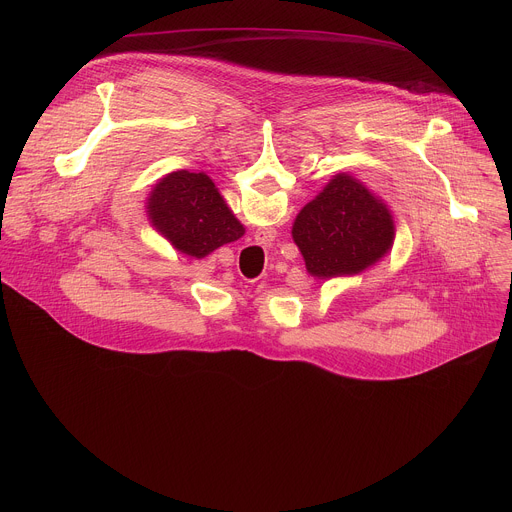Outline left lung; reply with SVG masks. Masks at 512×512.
Wrapping results in <instances>:
<instances>
[{
    "label": "left lung",
    "instance_id": "1",
    "mask_svg": "<svg viewBox=\"0 0 512 512\" xmlns=\"http://www.w3.org/2000/svg\"><path fill=\"white\" fill-rule=\"evenodd\" d=\"M393 216L358 180L338 174L294 223V241L314 277L350 275L379 261L393 243Z\"/></svg>",
    "mask_w": 512,
    "mask_h": 512
}]
</instances>
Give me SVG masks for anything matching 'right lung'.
<instances>
[{
	"label": "right lung",
	"mask_w": 512,
	"mask_h": 512,
	"mask_svg": "<svg viewBox=\"0 0 512 512\" xmlns=\"http://www.w3.org/2000/svg\"><path fill=\"white\" fill-rule=\"evenodd\" d=\"M148 212L176 249L204 257L245 235L223 196L206 174L172 172L152 192Z\"/></svg>",
	"instance_id": "right-lung-1"
}]
</instances>
